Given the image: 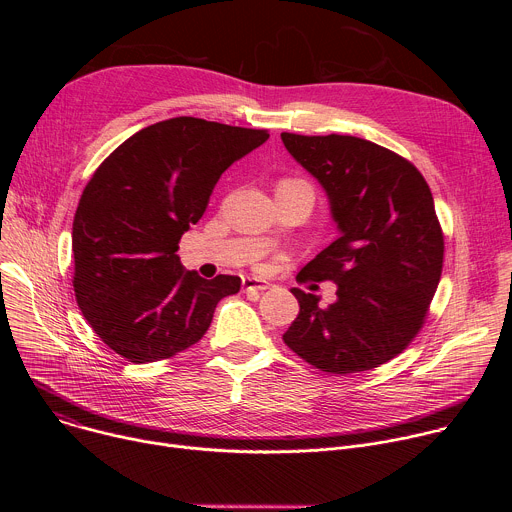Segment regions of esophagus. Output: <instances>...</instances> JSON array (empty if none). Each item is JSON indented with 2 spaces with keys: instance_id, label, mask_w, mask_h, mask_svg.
Masks as SVG:
<instances>
[{
  "instance_id": "esophagus-1",
  "label": "esophagus",
  "mask_w": 512,
  "mask_h": 512,
  "mask_svg": "<svg viewBox=\"0 0 512 512\" xmlns=\"http://www.w3.org/2000/svg\"><path fill=\"white\" fill-rule=\"evenodd\" d=\"M243 289L245 291H265L269 289V281L257 279V277H245L243 279Z\"/></svg>"
}]
</instances>
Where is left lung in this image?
Wrapping results in <instances>:
<instances>
[{
  "label": "left lung",
  "instance_id": "obj_1",
  "mask_svg": "<svg viewBox=\"0 0 512 512\" xmlns=\"http://www.w3.org/2000/svg\"><path fill=\"white\" fill-rule=\"evenodd\" d=\"M326 190L340 237L302 273L334 281L336 302L294 287L300 314L283 342L312 367L348 375L401 354L425 324L444 267V233L421 172L352 135L281 133Z\"/></svg>",
  "mask_w": 512,
  "mask_h": 512
}]
</instances>
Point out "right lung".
I'll use <instances>...</instances> for the list:
<instances>
[{"instance_id":"add662e5","label":"right lung","mask_w":512,"mask_h":512,"mask_svg":"<svg viewBox=\"0 0 512 512\" xmlns=\"http://www.w3.org/2000/svg\"><path fill=\"white\" fill-rule=\"evenodd\" d=\"M247 129L174 117L125 139L95 170L72 223L77 304L119 356L143 364L196 344L241 277L202 279L176 255L221 174L267 141Z\"/></svg>"}]
</instances>
